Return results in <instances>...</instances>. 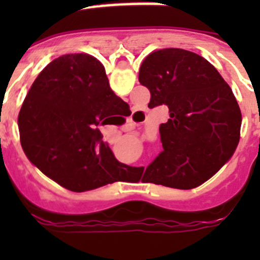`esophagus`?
Listing matches in <instances>:
<instances>
[{
	"mask_svg": "<svg viewBox=\"0 0 260 260\" xmlns=\"http://www.w3.org/2000/svg\"><path fill=\"white\" fill-rule=\"evenodd\" d=\"M128 125H130V126L135 125V122H134V121H133V118H130V119H128Z\"/></svg>",
	"mask_w": 260,
	"mask_h": 260,
	"instance_id": "34e87169",
	"label": "esophagus"
}]
</instances>
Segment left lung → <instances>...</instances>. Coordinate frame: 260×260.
Listing matches in <instances>:
<instances>
[{"label":"left lung","mask_w":260,"mask_h":260,"mask_svg":"<svg viewBox=\"0 0 260 260\" xmlns=\"http://www.w3.org/2000/svg\"><path fill=\"white\" fill-rule=\"evenodd\" d=\"M139 82L150 89L148 108H169V118L160 125L162 151L144 176L176 189L210 180L240 142L242 114L228 83L207 59L180 48L150 53Z\"/></svg>","instance_id":"8db88e82"}]
</instances>
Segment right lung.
Returning a JSON list of instances; mask_svg holds the SVG:
<instances>
[{"instance_id": "obj_1", "label": "right lung", "mask_w": 260, "mask_h": 260, "mask_svg": "<svg viewBox=\"0 0 260 260\" xmlns=\"http://www.w3.org/2000/svg\"><path fill=\"white\" fill-rule=\"evenodd\" d=\"M122 103L93 56L53 59L32 83L18 116L27 158L71 191L116 182L126 173L122 168H130L114 157L99 126L109 125Z\"/></svg>"}]
</instances>
